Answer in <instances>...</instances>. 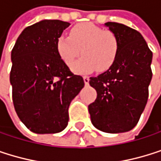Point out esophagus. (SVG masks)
Masks as SVG:
<instances>
[{"label":"esophagus","instance_id":"1","mask_svg":"<svg viewBox=\"0 0 161 161\" xmlns=\"http://www.w3.org/2000/svg\"><path fill=\"white\" fill-rule=\"evenodd\" d=\"M83 79H84V83H85V85H89V83H90V78H89L88 76H84Z\"/></svg>","mask_w":161,"mask_h":161}]
</instances>
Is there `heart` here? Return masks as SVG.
Masks as SVG:
<instances>
[{
	"instance_id": "heart-1",
	"label": "heart",
	"mask_w": 161,
	"mask_h": 161,
	"mask_svg": "<svg viewBox=\"0 0 161 161\" xmlns=\"http://www.w3.org/2000/svg\"><path fill=\"white\" fill-rule=\"evenodd\" d=\"M56 51L61 60L69 66L80 54H83L72 66L76 73L88 74L95 70L106 71L114 63L118 51L117 36L92 23H79L71 28L69 36L61 35L56 39Z\"/></svg>"
}]
</instances>
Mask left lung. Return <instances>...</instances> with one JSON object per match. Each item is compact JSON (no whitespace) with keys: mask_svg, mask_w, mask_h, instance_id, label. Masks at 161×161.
<instances>
[{"mask_svg":"<svg viewBox=\"0 0 161 161\" xmlns=\"http://www.w3.org/2000/svg\"><path fill=\"white\" fill-rule=\"evenodd\" d=\"M105 26L117 36L119 51L108 70L90 78L97 98L89 112L97 129L123 133L136 126L146 106L153 53L138 31L118 22L108 21Z\"/></svg>","mask_w":161,"mask_h":161,"instance_id":"left-lung-1","label":"left lung"}]
</instances>
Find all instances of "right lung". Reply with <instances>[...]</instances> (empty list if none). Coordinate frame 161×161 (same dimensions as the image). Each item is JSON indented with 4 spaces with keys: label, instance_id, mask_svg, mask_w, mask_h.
Wrapping results in <instances>:
<instances>
[{
    "label": "right lung",
    "instance_id": "add662e5",
    "mask_svg": "<svg viewBox=\"0 0 161 161\" xmlns=\"http://www.w3.org/2000/svg\"><path fill=\"white\" fill-rule=\"evenodd\" d=\"M70 23L42 19L26 27L11 52L10 84L15 110L32 132L53 134L66 128L69 106L84 88L56 51V39Z\"/></svg>",
    "mask_w": 161,
    "mask_h": 161
}]
</instances>
